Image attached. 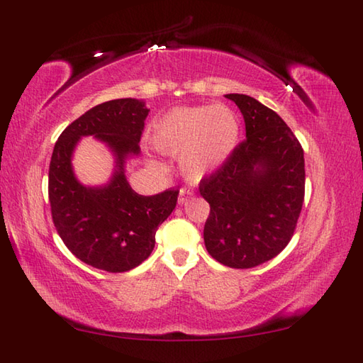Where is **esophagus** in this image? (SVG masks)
Here are the masks:
<instances>
[{
  "label": "esophagus",
  "instance_id": "obj_1",
  "mask_svg": "<svg viewBox=\"0 0 363 363\" xmlns=\"http://www.w3.org/2000/svg\"><path fill=\"white\" fill-rule=\"evenodd\" d=\"M191 195H194V191H191V190H189V189H181V190H179V198H177V199H179V203L182 204V203H186L187 198H190Z\"/></svg>",
  "mask_w": 363,
  "mask_h": 363
}]
</instances>
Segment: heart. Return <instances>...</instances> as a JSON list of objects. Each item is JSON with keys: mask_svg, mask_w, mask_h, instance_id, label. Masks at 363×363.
Segmentation results:
<instances>
[{"mask_svg": "<svg viewBox=\"0 0 363 363\" xmlns=\"http://www.w3.org/2000/svg\"><path fill=\"white\" fill-rule=\"evenodd\" d=\"M152 143L165 154H180L190 179L213 173L240 140V118L226 104L174 107L152 125Z\"/></svg>", "mask_w": 363, "mask_h": 363, "instance_id": "heart-1", "label": "heart"}]
</instances>
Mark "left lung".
Instances as JSON below:
<instances>
[{"mask_svg":"<svg viewBox=\"0 0 363 363\" xmlns=\"http://www.w3.org/2000/svg\"><path fill=\"white\" fill-rule=\"evenodd\" d=\"M226 98L243 115L246 138L199 182L211 206L204 243L220 264L252 268L276 257L295 233L304 201V151L274 111L248 95Z\"/></svg>","mask_w":363,"mask_h":363,"instance_id":"1","label":"left lung"}]
</instances>
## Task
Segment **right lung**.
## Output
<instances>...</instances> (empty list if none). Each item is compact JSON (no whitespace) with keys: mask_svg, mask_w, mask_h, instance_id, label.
Segmentation results:
<instances>
[{"mask_svg":"<svg viewBox=\"0 0 363 363\" xmlns=\"http://www.w3.org/2000/svg\"><path fill=\"white\" fill-rule=\"evenodd\" d=\"M148 109L134 98L91 107L68 125L54 145L48 173L51 217L57 234L76 257L109 273L129 272L150 257L156 230L173 212L179 190L138 195L125 176V159L140 152ZM84 135L108 143L118 169L103 188H84L74 177L71 154Z\"/></svg>","mask_w":363,"mask_h":363,"instance_id":"add662e5","label":"right lung"}]
</instances>
